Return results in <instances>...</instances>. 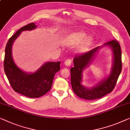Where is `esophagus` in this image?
<instances>
[{
    "mask_svg": "<svg viewBox=\"0 0 130 130\" xmlns=\"http://www.w3.org/2000/svg\"><path fill=\"white\" fill-rule=\"evenodd\" d=\"M72 63V61L71 59H67L66 61L64 62V65L67 67H70Z\"/></svg>",
    "mask_w": 130,
    "mask_h": 130,
    "instance_id": "esophagus-1",
    "label": "esophagus"
}]
</instances>
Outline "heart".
<instances>
[{
  "label": "heart",
  "instance_id": "b5f03b06",
  "mask_svg": "<svg viewBox=\"0 0 130 130\" xmlns=\"http://www.w3.org/2000/svg\"><path fill=\"white\" fill-rule=\"evenodd\" d=\"M86 33L83 31L73 32L68 35L65 38V41L72 45H76L82 41L80 45V49L83 50L90 46L93 41L92 36H88L86 38Z\"/></svg>",
  "mask_w": 130,
  "mask_h": 130
}]
</instances>
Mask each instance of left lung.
<instances>
[{
  "instance_id": "left-lung-1",
  "label": "left lung",
  "mask_w": 130,
  "mask_h": 130,
  "mask_svg": "<svg viewBox=\"0 0 130 130\" xmlns=\"http://www.w3.org/2000/svg\"><path fill=\"white\" fill-rule=\"evenodd\" d=\"M103 46H109L111 50L113 63L108 76L100 80L95 86L88 88L82 84L83 71L93 61L96 54L100 49V46L85 54L76 56L73 58L74 67L71 68V85L73 92L80 98L86 100L99 99L111 92L115 88L122 69L120 45L117 41L112 40L104 44Z\"/></svg>"
}]
</instances>
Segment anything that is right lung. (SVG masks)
Segmentation results:
<instances>
[{"mask_svg": "<svg viewBox=\"0 0 130 130\" xmlns=\"http://www.w3.org/2000/svg\"><path fill=\"white\" fill-rule=\"evenodd\" d=\"M37 28L34 23L23 27L10 38L5 48L4 69L10 84L15 92L30 98L43 96L51 89L55 74L60 70L59 61L47 62L33 73L23 71L15 64L12 57V45L23 31Z\"/></svg>", "mask_w": 130, "mask_h": 130, "instance_id": "1", "label": "right lung"}]
</instances>
